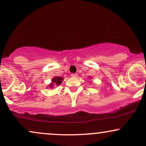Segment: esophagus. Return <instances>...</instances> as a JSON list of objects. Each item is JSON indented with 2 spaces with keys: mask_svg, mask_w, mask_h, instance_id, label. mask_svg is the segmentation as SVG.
<instances>
[{
  "mask_svg": "<svg viewBox=\"0 0 146 146\" xmlns=\"http://www.w3.org/2000/svg\"><path fill=\"white\" fill-rule=\"evenodd\" d=\"M71 76L73 77V78H76V77H78V74H72Z\"/></svg>",
  "mask_w": 146,
  "mask_h": 146,
  "instance_id": "34e87169",
  "label": "esophagus"
}]
</instances>
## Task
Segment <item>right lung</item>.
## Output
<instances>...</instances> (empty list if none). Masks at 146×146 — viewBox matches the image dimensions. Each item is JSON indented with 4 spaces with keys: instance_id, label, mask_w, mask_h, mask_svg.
I'll return each mask as SVG.
<instances>
[{
    "instance_id": "obj_1",
    "label": "right lung",
    "mask_w": 146,
    "mask_h": 146,
    "mask_svg": "<svg viewBox=\"0 0 146 146\" xmlns=\"http://www.w3.org/2000/svg\"><path fill=\"white\" fill-rule=\"evenodd\" d=\"M64 80V78H62V77H59V76H56L55 78H53L52 79V82H53V84H55L56 85H59L62 83V81ZM53 84H50L49 87H53Z\"/></svg>"
}]
</instances>
